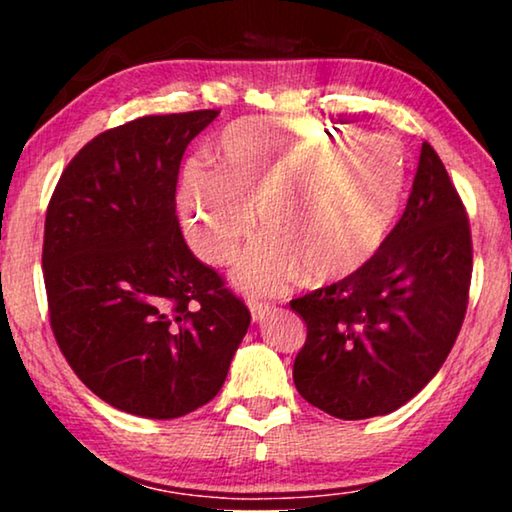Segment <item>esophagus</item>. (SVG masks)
<instances>
[{
  "instance_id": "34e87169",
  "label": "esophagus",
  "mask_w": 512,
  "mask_h": 512,
  "mask_svg": "<svg viewBox=\"0 0 512 512\" xmlns=\"http://www.w3.org/2000/svg\"><path fill=\"white\" fill-rule=\"evenodd\" d=\"M248 307H250V314H253L255 323H259V320H262L264 316L271 314V309H273L271 302H262V300H255V298L248 300Z\"/></svg>"
}]
</instances>
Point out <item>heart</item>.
Segmentation results:
<instances>
[{
	"instance_id": "1",
	"label": "heart",
	"mask_w": 512,
	"mask_h": 512,
	"mask_svg": "<svg viewBox=\"0 0 512 512\" xmlns=\"http://www.w3.org/2000/svg\"><path fill=\"white\" fill-rule=\"evenodd\" d=\"M343 137L284 119H246L223 131L214 144L219 176L192 162L178 194L194 253L230 264L253 235L259 203L268 230L241 266L248 289L275 293L302 273L327 282L361 271L400 216L404 167L393 149Z\"/></svg>"
}]
</instances>
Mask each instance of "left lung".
<instances>
[{
    "label": "left lung",
    "mask_w": 512,
    "mask_h": 512,
    "mask_svg": "<svg viewBox=\"0 0 512 512\" xmlns=\"http://www.w3.org/2000/svg\"><path fill=\"white\" fill-rule=\"evenodd\" d=\"M470 280L465 205L424 142L409 203L384 248L361 271L291 300L307 325L293 363L298 393L341 420L400 409L452 352Z\"/></svg>",
    "instance_id": "1"
}]
</instances>
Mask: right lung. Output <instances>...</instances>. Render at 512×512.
Wrapping results in <instances>:
<instances>
[{
    "label": "right lung",
    "instance_id": "right-lung-1",
    "mask_svg": "<svg viewBox=\"0 0 512 512\" xmlns=\"http://www.w3.org/2000/svg\"><path fill=\"white\" fill-rule=\"evenodd\" d=\"M219 110L110 128L67 164L42 244L49 323L103 402L171 420L214 400L250 311L187 248L176 185L187 144Z\"/></svg>",
    "mask_w": 512,
    "mask_h": 512
}]
</instances>
